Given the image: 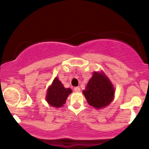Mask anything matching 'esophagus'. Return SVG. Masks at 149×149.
<instances>
[{"mask_svg":"<svg viewBox=\"0 0 149 149\" xmlns=\"http://www.w3.org/2000/svg\"><path fill=\"white\" fill-rule=\"evenodd\" d=\"M74 91L76 92H79L80 91V88L79 87H76V88H74Z\"/></svg>","mask_w":149,"mask_h":149,"instance_id":"esophagus-1","label":"esophagus"}]
</instances>
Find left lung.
I'll return each mask as SVG.
<instances>
[{
	"mask_svg": "<svg viewBox=\"0 0 149 149\" xmlns=\"http://www.w3.org/2000/svg\"><path fill=\"white\" fill-rule=\"evenodd\" d=\"M83 93L90 106L100 109L112 102L115 90L111 82L103 72L95 71Z\"/></svg>",
	"mask_w": 149,
	"mask_h": 149,
	"instance_id": "1",
	"label": "left lung"
}]
</instances>
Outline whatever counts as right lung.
<instances>
[{
	"mask_svg": "<svg viewBox=\"0 0 149 149\" xmlns=\"http://www.w3.org/2000/svg\"><path fill=\"white\" fill-rule=\"evenodd\" d=\"M72 92L70 88H65L57 77L53 80L52 85L47 89L46 101L52 107H61L65 104L69 94Z\"/></svg>",
	"mask_w": 149,
	"mask_h": 149,
	"instance_id": "1",
	"label": "right lung"
}]
</instances>
